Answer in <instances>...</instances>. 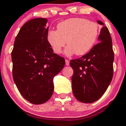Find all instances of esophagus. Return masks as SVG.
<instances>
[{"label": "esophagus", "mask_w": 126, "mask_h": 126, "mask_svg": "<svg viewBox=\"0 0 126 126\" xmlns=\"http://www.w3.org/2000/svg\"><path fill=\"white\" fill-rule=\"evenodd\" d=\"M70 64V62L68 61V60H65V64H66V66H68Z\"/></svg>", "instance_id": "1"}]
</instances>
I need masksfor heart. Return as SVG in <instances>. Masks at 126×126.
Listing matches in <instances>:
<instances>
[{"mask_svg":"<svg viewBox=\"0 0 126 126\" xmlns=\"http://www.w3.org/2000/svg\"><path fill=\"white\" fill-rule=\"evenodd\" d=\"M99 33L98 23L82 17L64 20L57 25V30H49L47 41L55 53L60 54L66 44L64 51L68 56L75 54L83 55L89 52L96 42Z\"/></svg>","mask_w":126,"mask_h":126,"instance_id":"obj_1","label":"heart"}]
</instances>
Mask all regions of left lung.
<instances>
[{"mask_svg": "<svg viewBox=\"0 0 126 126\" xmlns=\"http://www.w3.org/2000/svg\"><path fill=\"white\" fill-rule=\"evenodd\" d=\"M102 26L98 41L88 53L70 61L74 70L72 91L77 100L84 103L97 101L105 93L113 77L114 54L109 30L100 20Z\"/></svg>", "mask_w": 126, "mask_h": 126, "instance_id": "1", "label": "left lung"}]
</instances>
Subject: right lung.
I'll return each mask as SVG.
<instances>
[{
  "mask_svg": "<svg viewBox=\"0 0 126 126\" xmlns=\"http://www.w3.org/2000/svg\"><path fill=\"white\" fill-rule=\"evenodd\" d=\"M47 19L27 21L15 39L11 53L13 79L20 94L35 105L51 98L53 78L63 68L64 59L53 52L47 41Z\"/></svg>",
  "mask_w": 126,
  "mask_h": 126,
  "instance_id": "obj_1",
  "label": "right lung"
}]
</instances>
